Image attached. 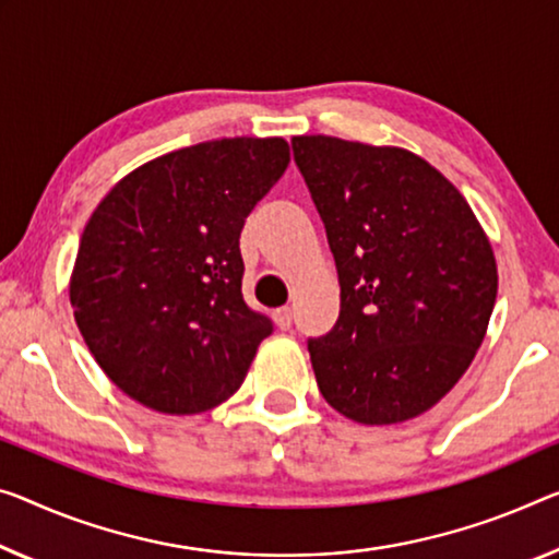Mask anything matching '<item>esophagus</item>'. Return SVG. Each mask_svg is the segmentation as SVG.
<instances>
[{
  "label": "esophagus",
  "mask_w": 559,
  "mask_h": 559,
  "mask_svg": "<svg viewBox=\"0 0 559 559\" xmlns=\"http://www.w3.org/2000/svg\"><path fill=\"white\" fill-rule=\"evenodd\" d=\"M274 322H277L280 330H289L292 328V309L289 307L274 309Z\"/></svg>",
  "instance_id": "obj_1"
}]
</instances>
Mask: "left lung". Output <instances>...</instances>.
<instances>
[{
    "instance_id": "1",
    "label": "left lung",
    "mask_w": 559,
    "mask_h": 559,
    "mask_svg": "<svg viewBox=\"0 0 559 559\" xmlns=\"http://www.w3.org/2000/svg\"><path fill=\"white\" fill-rule=\"evenodd\" d=\"M340 277L307 349L322 397L362 425L423 415L465 374L497 297L492 247L452 182L400 147L292 136Z\"/></svg>"
}]
</instances>
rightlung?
Here are the masks:
<instances>
[{"label": "right lung", "instance_id": "add662e5", "mask_svg": "<svg viewBox=\"0 0 559 559\" xmlns=\"http://www.w3.org/2000/svg\"><path fill=\"white\" fill-rule=\"evenodd\" d=\"M289 165L280 136L202 142L134 169L84 227L76 328L132 400L194 415L245 382L272 320L242 297L239 231Z\"/></svg>", "mask_w": 559, "mask_h": 559}]
</instances>
